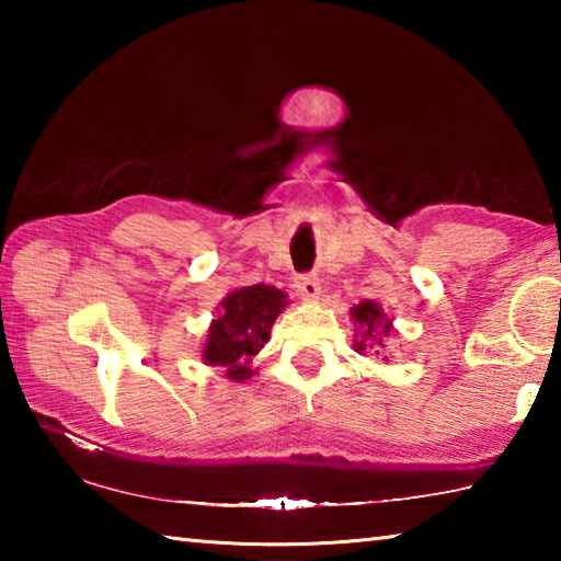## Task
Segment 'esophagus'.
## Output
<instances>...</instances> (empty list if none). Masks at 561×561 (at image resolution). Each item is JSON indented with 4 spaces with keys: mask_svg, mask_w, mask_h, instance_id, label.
Wrapping results in <instances>:
<instances>
[{
    "mask_svg": "<svg viewBox=\"0 0 561 561\" xmlns=\"http://www.w3.org/2000/svg\"><path fill=\"white\" fill-rule=\"evenodd\" d=\"M294 287H297V291L301 294L304 299H317L321 294V284H319V277L317 274H299L297 282H294Z\"/></svg>",
    "mask_w": 561,
    "mask_h": 561,
    "instance_id": "esophagus-1",
    "label": "esophagus"
}]
</instances>
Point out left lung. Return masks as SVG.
Segmentation results:
<instances>
[{"label": "left lung", "instance_id": "1", "mask_svg": "<svg viewBox=\"0 0 561 561\" xmlns=\"http://www.w3.org/2000/svg\"><path fill=\"white\" fill-rule=\"evenodd\" d=\"M351 317H354V319L358 321V324H360V329H364V339L368 341V344L383 346L381 339H376V336H381L377 334V331L381 330L382 334H391V321L383 319L381 309H378V304H374V301H360L358 307L351 309ZM360 329H358V331H360ZM366 341H356L358 351L366 348ZM376 354H378V351H376Z\"/></svg>", "mask_w": 561, "mask_h": 561}]
</instances>
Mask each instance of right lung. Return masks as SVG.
<instances>
[{"mask_svg":"<svg viewBox=\"0 0 561 561\" xmlns=\"http://www.w3.org/2000/svg\"><path fill=\"white\" fill-rule=\"evenodd\" d=\"M284 307H287V294L267 284L232 291L222 301L220 317L213 321L203 358L210 366H225L227 376L234 381L250 378L254 371L247 364L270 341L274 319Z\"/></svg>","mask_w":561,"mask_h":561,"instance_id":"add662e5","label":"right lung"}]
</instances>
